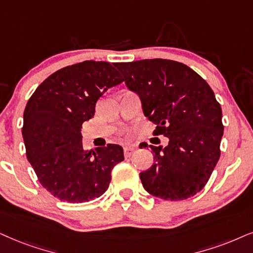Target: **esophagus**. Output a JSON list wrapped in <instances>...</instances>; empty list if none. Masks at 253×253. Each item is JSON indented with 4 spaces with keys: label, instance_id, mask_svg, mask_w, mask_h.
I'll return each instance as SVG.
<instances>
[{
    "label": "esophagus",
    "instance_id": "obj_1",
    "mask_svg": "<svg viewBox=\"0 0 253 253\" xmlns=\"http://www.w3.org/2000/svg\"><path fill=\"white\" fill-rule=\"evenodd\" d=\"M134 152H135V148L134 147H130V146H125L124 147V154L126 158H129V156H132L134 154Z\"/></svg>",
    "mask_w": 253,
    "mask_h": 253
}]
</instances>
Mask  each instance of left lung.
<instances>
[{"label":"left lung","instance_id":"obj_1","mask_svg":"<svg viewBox=\"0 0 253 253\" xmlns=\"http://www.w3.org/2000/svg\"><path fill=\"white\" fill-rule=\"evenodd\" d=\"M116 66L127 88L141 100L145 117L156 125L155 135L169 140L166 147L149 146L154 162L140 172L143 188L169 201L194 196L203 189L220 155L224 127L211 87L175 60L142 59Z\"/></svg>","mask_w":253,"mask_h":253}]
</instances>
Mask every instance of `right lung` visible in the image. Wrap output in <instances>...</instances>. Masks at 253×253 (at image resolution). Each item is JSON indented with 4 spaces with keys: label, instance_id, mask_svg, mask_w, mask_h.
I'll use <instances>...</instances> for the list:
<instances>
[{
    "label": "right lung",
    "instance_id": "1",
    "mask_svg": "<svg viewBox=\"0 0 253 253\" xmlns=\"http://www.w3.org/2000/svg\"><path fill=\"white\" fill-rule=\"evenodd\" d=\"M121 82L112 64L85 60L52 73L29 99L22 128L28 160L41 184L62 202L101 196L112 169L124 161L119 145L86 152L82 141V125L94 116L98 99Z\"/></svg>",
    "mask_w": 253,
    "mask_h": 253
}]
</instances>
